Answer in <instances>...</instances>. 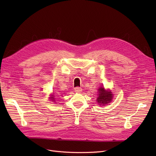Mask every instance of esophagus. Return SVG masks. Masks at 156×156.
I'll return each mask as SVG.
<instances>
[{"mask_svg":"<svg viewBox=\"0 0 156 156\" xmlns=\"http://www.w3.org/2000/svg\"><path fill=\"white\" fill-rule=\"evenodd\" d=\"M74 90H75V92H81V91H82V88H81V87H75V88H74Z\"/></svg>","mask_w":156,"mask_h":156,"instance_id":"obj_1","label":"esophagus"}]
</instances>
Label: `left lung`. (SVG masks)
Wrapping results in <instances>:
<instances>
[{
  "label": "left lung",
  "instance_id": "1",
  "mask_svg": "<svg viewBox=\"0 0 156 156\" xmlns=\"http://www.w3.org/2000/svg\"><path fill=\"white\" fill-rule=\"evenodd\" d=\"M98 97L97 101L100 105H105L111 101L112 99V94L109 90H105L103 87H100L98 89Z\"/></svg>",
  "mask_w": 156,
  "mask_h": 156
}]
</instances>
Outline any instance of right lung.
I'll list each match as a JSON object with an SVG mask.
<instances>
[{
	"mask_svg": "<svg viewBox=\"0 0 156 156\" xmlns=\"http://www.w3.org/2000/svg\"><path fill=\"white\" fill-rule=\"evenodd\" d=\"M50 98L51 99V100H53V101L54 100V98Z\"/></svg>",
	"mask_w": 156,
	"mask_h": 156,
	"instance_id": "right-lung-1",
	"label": "right lung"
}]
</instances>
